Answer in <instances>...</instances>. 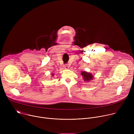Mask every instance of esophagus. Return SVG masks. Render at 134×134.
Masks as SVG:
<instances>
[{"label": "esophagus", "instance_id": "esophagus-1", "mask_svg": "<svg viewBox=\"0 0 134 134\" xmlns=\"http://www.w3.org/2000/svg\"><path fill=\"white\" fill-rule=\"evenodd\" d=\"M64 67L65 69H68V68H69V66H68L67 64H66V65H64Z\"/></svg>", "mask_w": 134, "mask_h": 134}]
</instances>
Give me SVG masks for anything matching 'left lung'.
<instances>
[{"mask_svg": "<svg viewBox=\"0 0 134 134\" xmlns=\"http://www.w3.org/2000/svg\"><path fill=\"white\" fill-rule=\"evenodd\" d=\"M81 75L85 82H89L94 79V76L92 73L87 72L86 71H82L81 72Z\"/></svg>", "mask_w": 134, "mask_h": 134, "instance_id": "obj_1", "label": "left lung"}]
</instances>
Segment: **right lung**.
<instances>
[{
    "instance_id": "add662e5",
    "label": "right lung",
    "mask_w": 134,
    "mask_h": 134,
    "mask_svg": "<svg viewBox=\"0 0 134 134\" xmlns=\"http://www.w3.org/2000/svg\"><path fill=\"white\" fill-rule=\"evenodd\" d=\"M53 75H54V74H52V76H53Z\"/></svg>"
}]
</instances>
